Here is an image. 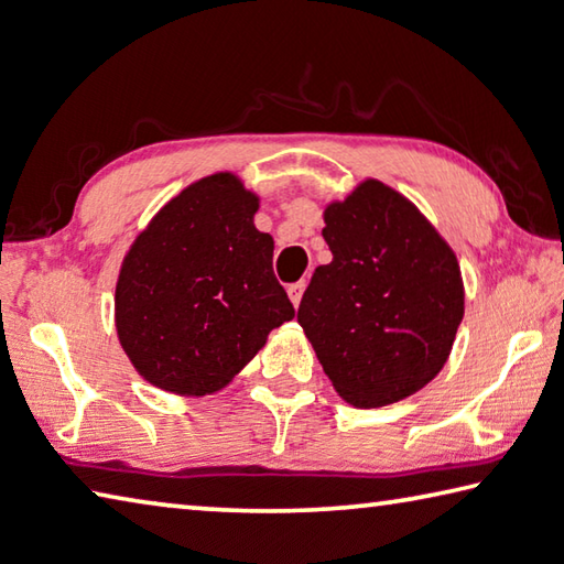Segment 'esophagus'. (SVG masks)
<instances>
[{"label":"esophagus","instance_id":"esophagus-1","mask_svg":"<svg viewBox=\"0 0 564 564\" xmlns=\"http://www.w3.org/2000/svg\"><path fill=\"white\" fill-rule=\"evenodd\" d=\"M304 290H306V282H304V280H300V282H294V284L286 286V294H290V300H292L294 306H300Z\"/></svg>","mask_w":564,"mask_h":564}]
</instances>
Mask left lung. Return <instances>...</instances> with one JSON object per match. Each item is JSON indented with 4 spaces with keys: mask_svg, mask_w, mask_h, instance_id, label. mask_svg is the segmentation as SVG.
<instances>
[{
    "mask_svg": "<svg viewBox=\"0 0 564 564\" xmlns=\"http://www.w3.org/2000/svg\"><path fill=\"white\" fill-rule=\"evenodd\" d=\"M324 223L334 260L314 270L296 322L338 395L390 405L447 364L464 316L459 262L405 196L373 178Z\"/></svg>",
    "mask_w": 564,
    "mask_h": 564,
    "instance_id": "left-lung-1",
    "label": "left lung"
}]
</instances>
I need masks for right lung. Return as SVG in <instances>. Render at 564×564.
I'll return each instance as SVG.
<instances>
[{
  "mask_svg": "<svg viewBox=\"0 0 564 564\" xmlns=\"http://www.w3.org/2000/svg\"><path fill=\"white\" fill-rule=\"evenodd\" d=\"M258 196L232 174L184 188L140 232L115 290L117 336L152 386L220 390L294 318L272 272L274 242L254 228Z\"/></svg>",
  "mask_w": 564,
  "mask_h": 564,
  "instance_id": "1",
  "label": "right lung"
}]
</instances>
